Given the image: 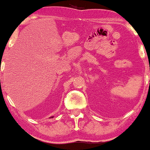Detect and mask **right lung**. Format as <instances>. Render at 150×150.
<instances>
[{"instance_id": "obj_1", "label": "right lung", "mask_w": 150, "mask_h": 150, "mask_svg": "<svg viewBox=\"0 0 150 150\" xmlns=\"http://www.w3.org/2000/svg\"><path fill=\"white\" fill-rule=\"evenodd\" d=\"M52 117H50V118H52Z\"/></svg>"}]
</instances>
